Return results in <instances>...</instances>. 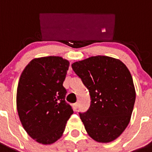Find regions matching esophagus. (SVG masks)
Here are the masks:
<instances>
[{
  "label": "esophagus",
  "mask_w": 152,
  "mask_h": 152,
  "mask_svg": "<svg viewBox=\"0 0 152 152\" xmlns=\"http://www.w3.org/2000/svg\"><path fill=\"white\" fill-rule=\"evenodd\" d=\"M73 107H74V109H75V110H77V107H78V103H74Z\"/></svg>",
  "instance_id": "34e87169"
}]
</instances>
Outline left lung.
<instances>
[{"label":"left lung","mask_w":152,"mask_h":152,"mask_svg":"<svg viewBox=\"0 0 152 152\" xmlns=\"http://www.w3.org/2000/svg\"><path fill=\"white\" fill-rule=\"evenodd\" d=\"M89 90L91 106L79 113L88 135L98 142L117 139L129 125L135 100L133 80L120 60L92 56L72 64Z\"/></svg>","instance_id":"left-lung-1"}]
</instances>
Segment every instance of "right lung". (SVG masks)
Returning a JSON list of instances; mask_svg holds the SVG:
<instances>
[{
    "mask_svg": "<svg viewBox=\"0 0 152 152\" xmlns=\"http://www.w3.org/2000/svg\"><path fill=\"white\" fill-rule=\"evenodd\" d=\"M69 61L58 56L34 58L23 71L17 109L23 127L39 143L50 145L62 135L74 111L63 87Z\"/></svg>",
    "mask_w": 152,
    "mask_h": 152,
    "instance_id": "1",
    "label": "right lung"
}]
</instances>
